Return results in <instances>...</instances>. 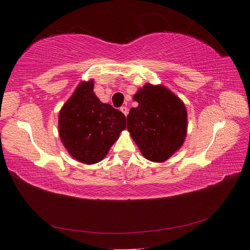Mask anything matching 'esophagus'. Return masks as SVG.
Listing matches in <instances>:
<instances>
[{
	"instance_id": "esophagus-1",
	"label": "esophagus",
	"mask_w": 250,
	"mask_h": 250,
	"mask_svg": "<svg viewBox=\"0 0 250 250\" xmlns=\"http://www.w3.org/2000/svg\"><path fill=\"white\" fill-rule=\"evenodd\" d=\"M120 110H121L122 113H124L125 116L128 115V113H129V109H128V107H126V106H121V107H120Z\"/></svg>"
}]
</instances>
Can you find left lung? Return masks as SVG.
Instances as JSON below:
<instances>
[{
  "label": "left lung",
  "mask_w": 250,
  "mask_h": 250,
  "mask_svg": "<svg viewBox=\"0 0 250 250\" xmlns=\"http://www.w3.org/2000/svg\"><path fill=\"white\" fill-rule=\"evenodd\" d=\"M133 100L139 105L126 116V129L142 155L152 162H164L184 144L187 110L177 95L161 84L146 83Z\"/></svg>",
  "instance_id": "1"
}]
</instances>
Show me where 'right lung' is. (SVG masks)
<instances>
[{
    "label": "right lung",
    "mask_w": 250,
    "mask_h": 250,
    "mask_svg": "<svg viewBox=\"0 0 250 250\" xmlns=\"http://www.w3.org/2000/svg\"><path fill=\"white\" fill-rule=\"evenodd\" d=\"M93 86L92 79L82 82L59 113L63 146L74 159L86 164L103 160L125 129V116L101 102Z\"/></svg>",
    "instance_id": "right-lung-1"
}]
</instances>
